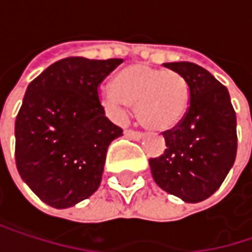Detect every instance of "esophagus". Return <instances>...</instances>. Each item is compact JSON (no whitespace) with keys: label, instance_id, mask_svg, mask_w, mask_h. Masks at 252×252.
Returning <instances> with one entry per match:
<instances>
[{"label":"esophagus","instance_id":"esophagus-1","mask_svg":"<svg viewBox=\"0 0 252 252\" xmlns=\"http://www.w3.org/2000/svg\"><path fill=\"white\" fill-rule=\"evenodd\" d=\"M124 134H126V137L131 138V140H141V138H143V132L134 131V129H126Z\"/></svg>","mask_w":252,"mask_h":252}]
</instances>
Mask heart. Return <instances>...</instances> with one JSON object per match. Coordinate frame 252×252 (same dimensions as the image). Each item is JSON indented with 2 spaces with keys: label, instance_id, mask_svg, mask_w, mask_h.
Returning a JSON list of instances; mask_svg holds the SVG:
<instances>
[{
  "label": "heart",
  "instance_id": "obj_1",
  "mask_svg": "<svg viewBox=\"0 0 252 252\" xmlns=\"http://www.w3.org/2000/svg\"><path fill=\"white\" fill-rule=\"evenodd\" d=\"M100 99L109 112L121 118L124 105H135L141 126L150 131H168L184 118L189 90L185 77L174 70L132 64L124 68L114 86L100 90Z\"/></svg>",
  "mask_w": 252,
  "mask_h": 252
}]
</instances>
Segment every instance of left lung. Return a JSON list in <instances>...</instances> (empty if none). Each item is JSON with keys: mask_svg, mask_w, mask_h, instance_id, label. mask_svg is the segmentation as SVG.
<instances>
[{"mask_svg": "<svg viewBox=\"0 0 252 252\" xmlns=\"http://www.w3.org/2000/svg\"><path fill=\"white\" fill-rule=\"evenodd\" d=\"M166 68L185 77L189 105L182 121L163 131L166 149L150 158L156 184L187 203L218 191L236 158V115L227 89L203 67L181 61Z\"/></svg>", "mask_w": 252, "mask_h": 252, "instance_id": "8db88e82", "label": "left lung"}]
</instances>
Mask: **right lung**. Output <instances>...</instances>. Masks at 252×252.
Segmentation results:
<instances>
[{"label":"right lung","instance_id":"add662e5","mask_svg":"<svg viewBox=\"0 0 252 252\" xmlns=\"http://www.w3.org/2000/svg\"><path fill=\"white\" fill-rule=\"evenodd\" d=\"M121 63L68 57L27 86L16 118V165L43 203L67 209L97 189L108 146L123 135L105 117L99 86Z\"/></svg>","mask_w":252,"mask_h":252}]
</instances>
